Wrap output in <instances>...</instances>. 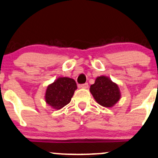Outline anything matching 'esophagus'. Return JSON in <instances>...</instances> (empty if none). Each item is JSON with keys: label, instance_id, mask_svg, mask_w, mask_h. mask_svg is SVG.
<instances>
[{"label": "esophagus", "instance_id": "obj_1", "mask_svg": "<svg viewBox=\"0 0 158 158\" xmlns=\"http://www.w3.org/2000/svg\"><path fill=\"white\" fill-rule=\"evenodd\" d=\"M88 83H85V84H82L80 85V87H81V88H84V89H87L88 88Z\"/></svg>", "mask_w": 158, "mask_h": 158}]
</instances>
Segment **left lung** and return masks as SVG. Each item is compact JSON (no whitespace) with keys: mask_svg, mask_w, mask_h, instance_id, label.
Here are the masks:
<instances>
[{"mask_svg":"<svg viewBox=\"0 0 158 158\" xmlns=\"http://www.w3.org/2000/svg\"><path fill=\"white\" fill-rule=\"evenodd\" d=\"M90 91L98 104L104 107H113L121 98V92L117 84L109 77L102 76L96 79Z\"/></svg>","mask_w":158,"mask_h":158,"instance_id":"left-lung-1","label":"left lung"}]
</instances>
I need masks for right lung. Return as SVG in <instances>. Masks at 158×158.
Masks as SVG:
<instances>
[{
	"label": "right lung",
	"mask_w": 158,
	"mask_h": 158,
	"mask_svg": "<svg viewBox=\"0 0 158 158\" xmlns=\"http://www.w3.org/2000/svg\"><path fill=\"white\" fill-rule=\"evenodd\" d=\"M77 89L74 79L68 77L58 78L47 87L45 102L54 109L60 110L70 103Z\"/></svg>",
	"instance_id": "right-lung-1"
}]
</instances>
